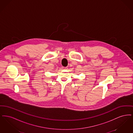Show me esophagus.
<instances>
[{
    "mask_svg": "<svg viewBox=\"0 0 133 133\" xmlns=\"http://www.w3.org/2000/svg\"><path fill=\"white\" fill-rule=\"evenodd\" d=\"M62 69L63 70H67V67H62Z\"/></svg>",
    "mask_w": 133,
    "mask_h": 133,
    "instance_id": "1",
    "label": "esophagus"
}]
</instances>
